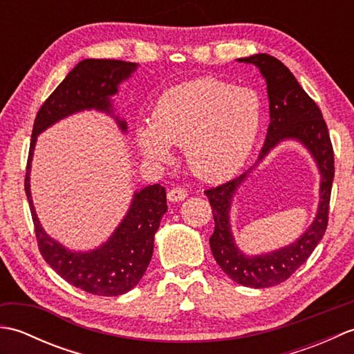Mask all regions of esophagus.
I'll return each instance as SVG.
<instances>
[{"mask_svg":"<svg viewBox=\"0 0 354 354\" xmlns=\"http://www.w3.org/2000/svg\"><path fill=\"white\" fill-rule=\"evenodd\" d=\"M187 198V190L183 189V187H175V189L169 190L167 193V199L170 202H179V201H184Z\"/></svg>","mask_w":354,"mask_h":354,"instance_id":"esophagus-1","label":"esophagus"}]
</instances>
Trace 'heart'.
Masks as SVG:
<instances>
[{
	"mask_svg": "<svg viewBox=\"0 0 354 354\" xmlns=\"http://www.w3.org/2000/svg\"><path fill=\"white\" fill-rule=\"evenodd\" d=\"M260 126V100L248 88L201 77L169 88L158 99L152 123L137 132L146 156L167 161L170 145L207 181H223L242 167Z\"/></svg>",
	"mask_w": 354,
	"mask_h": 354,
	"instance_id": "heart-1",
	"label": "heart"
}]
</instances>
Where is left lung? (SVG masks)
Wrapping results in <instances>:
<instances>
[{
    "label": "left lung",
    "mask_w": 354,
    "mask_h": 354,
    "mask_svg": "<svg viewBox=\"0 0 354 354\" xmlns=\"http://www.w3.org/2000/svg\"><path fill=\"white\" fill-rule=\"evenodd\" d=\"M239 62L259 66L268 85L270 123L265 146L260 150L259 161L281 140L295 138L310 150L321 171V202L318 214L310 228L295 243L275 252L259 255V257H246L240 252L230 231L228 214L232 194L243 183L250 170L204 192L214 217V232L209 237V248L217 265L236 283L248 286V288L261 289L288 280L310 257L324 236L328 223L330 194H332L335 176V156L321 109L298 84L288 66L266 53L239 59Z\"/></svg>",
    "instance_id": "left-lung-1"
}]
</instances>
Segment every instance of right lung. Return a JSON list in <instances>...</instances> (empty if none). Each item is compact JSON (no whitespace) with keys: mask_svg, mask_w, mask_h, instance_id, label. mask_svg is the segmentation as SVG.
<instances>
[{"mask_svg":"<svg viewBox=\"0 0 354 354\" xmlns=\"http://www.w3.org/2000/svg\"><path fill=\"white\" fill-rule=\"evenodd\" d=\"M135 68V62L115 59H85L79 62L37 111L27 158L24 189L44 260L70 284L100 297L122 295L135 288L145 275L152 259L155 232L167 212L165 189L153 184L135 193L129 213L106 243L91 252H71L45 234L37 221L28 184L30 162L36 135L57 120L91 108L111 114L109 97L117 93L120 82L129 77ZM117 122L124 131L126 123Z\"/></svg>","mask_w":354,"mask_h":354,"instance_id":"right-lung-1","label":"right lung"}]
</instances>
